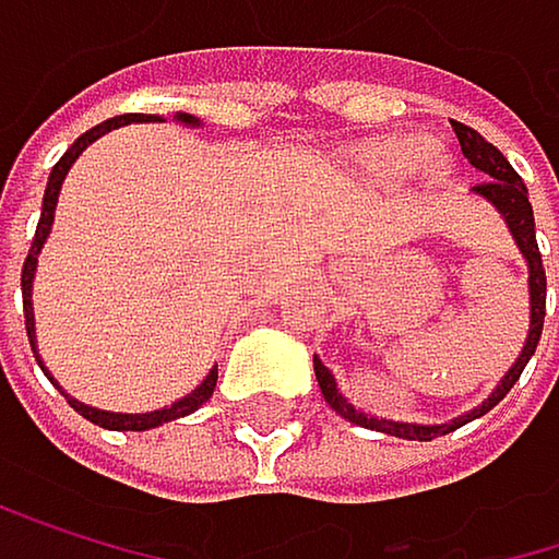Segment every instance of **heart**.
<instances>
[{
    "label": "heart",
    "instance_id": "1",
    "mask_svg": "<svg viewBox=\"0 0 559 559\" xmlns=\"http://www.w3.org/2000/svg\"><path fill=\"white\" fill-rule=\"evenodd\" d=\"M357 165H361L368 175L384 178V181H397V178H411L417 171L427 175H441V158H433V145L427 139L417 135H404V139H384V142H368L354 152Z\"/></svg>",
    "mask_w": 559,
    "mask_h": 559
}]
</instances>
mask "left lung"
<instances>
[{"label":"left lung","mask_w":559,"mask_h":559,"mask_svg":"<svg viewBox=\"0 0 559 559\" xmlns=\"http://www.w3.org/2000/svg\"><path fill=\"white\" fill-rule=\"evenodd\" d=\"M454 132H457V142H461V152L464 158L471 162V168H477L487 181L474 185L471 191L480 198V202H487L507 225L516 251H521L524 264H527V292H531V324H527V337H524V347L521 354H516V361L507 368V374L497 381V388L471 411L457 414L454 420H444V424H407V420H391V417H374L361 407H354L334 374L324 368V361L314 354V378H318V388L324 394V401L331 404L334 414H341L344 420L350 424H361L368 430H381V433H391V437H404V441H433V437H441V433H451L457 427H464L467 420H477L484 417L490 407H497L507 391L516 384V378L524 374L527 361L534 357L537 350V341H540V331H544V308H547V274H544V261H540V248H537V231H534V209H531V198H527V185L521 181V175L513 171V165L474 129L461 126V122H451Z\"/></svg>","instance_id":"1"}]
</instances>
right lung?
<instances>
[{
    "label": "right lung",
    "instance_id": "obj_1",
    "mask_svg": "<svg viewBox=\"0 0 559 559\" xmlns=\"http://www.w3.org/2000/svg\"><path fill=\"white\" fill-rule=\"evenodd\" d=\"M132 122H162V118H152V115H118V118H108V122H102V126H95V129H88L85 135H79L75 142H72V148L56 162V168H52V175H49V185H46V198H43V218H38V228H35V238H32V248H28V258H25V264H22V311H25V334H28V344H32V354H35V361H38V368H43L46 374H49V368L43 365V354H38V337H35V311H32V282H35V267H38V254H43V248H46V241H49V235H52V222H56V205H59V191H62V181H66V175H69V168L75 165V158L92 145V142H98L102 135H108L111 129H122V126H132ZM175 122L178 126H188V129H202V122H198L194 115H188V111H178L175 115ZM49 381L59 388V381L49 374ZM215 381H218V365H212V371L205 374V381L198 384L191 394H185V397H178V401H171V404H165L162 411H145V414H118V411H98V407H92V404H82V401H75L72 394H66L62 388V394H66V401L85 417V420H92V424H98V427H108V430H148V427H158V424H168V420H178V417H185V414H191V411H198L202 407L209 397H212V391H215Z\"/></svg>",
    "mask_w": 559,
    "mask_h": 559
}]
</instances>
